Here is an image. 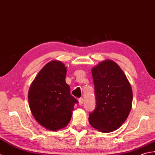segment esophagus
<instances>
[{"instance_id": "esophagus-1", "label": "esophagus", "mask_w": 155, "mask_h": 155, "mask_svg": "<svg viewBox=\"0 0 155 155\" xmlns=\"http://www.w3.org/2000/svg\"><path fill=\"white\" fill-rule=\"evenodd\" d=\"M83 103H84V99L82 98V97H81V98L79 99V105L81 106L82 104H83Z\"/></svg>"}]
</instances>
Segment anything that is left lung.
Wrapping results in <instances>:
<instances>
[{"label":"left lung","mask_w":155,"mask_h":155,"mask_svg":"<svg viewBox=\"0 0 155 155\" xmlns=\"http://www.w3.org/2000/svg\"><path fill=\"white\" fill-rule=\"evenodd\" d=\"M91 73L96 105L90 113L89 122L100 132H112L124 122L130 112V84L121 68L112 60L100 63Z\"/></svg>","instance_id":"obj_1"}]
</instances>
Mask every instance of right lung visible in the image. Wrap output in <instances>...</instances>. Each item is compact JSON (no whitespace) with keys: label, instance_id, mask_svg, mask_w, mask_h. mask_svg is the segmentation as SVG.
<instances>
[{"label":"right lung","instance_id":"add662e5","mask_svg":"<svg viewBox=\"0 0 155 155\" xmlns=\"http://www.w3.org/2000/svg\"><path fill=\"white\" fill-rule=\"evenodd\" d=\"M67 69L61 61L44 66L29 91V107L36 120L43 127L55 131L68 125L78 101L70 94L65 82Z\"/></svg>","mask_w":155,"mask_h":155}]
</instances>
